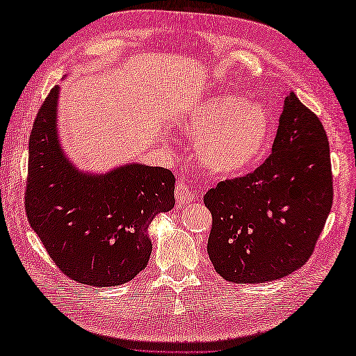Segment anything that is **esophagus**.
I'll return each instance as SVG.
<instances>
[{
  "label": "esophagus",
  "mask_w": 356,
  "mask_h": 356,
  "mask_svg": "<svg viewBox=\"0 0 356 356\" xmlns=\"http://www.w3.org/2000/svg\"><path fill=\"white\" fill-rule=\"evenodd\" d=\"M174 195H176V200L179 205H185V203H190L191 200H194V193L184 179H179L176 191H174Z\"/></svg>",
  "instance_id": "34e87169"
}]
</instances>
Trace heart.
Here are the masks:
<instances>
[{
  "mask_svg": "<svg viewBox=\"0 0 356 356\" xmlns=\"http://www.w3.org/2000/svg\"><path fill=\"white\" fill-rule=\"evenodd\" d=\"M179 130L194 139L195 156L222 176H241L266 157L274 139V120L257 101L229 93L211 95L185 110Z\"/></svg>",
  "mask_w": 356,
  "mask_h": 356,
  "instance_id": "1",
  "label": "heart"
}]
</instances>
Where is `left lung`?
I'll list each match as a JSON object with an SVG mask.
<instances>
[{
	"label": "left lung",
	"mask_w": 356,
	"mask_h": 356,
	"mask_svg": "<svg viewBox=\"0 0 356 356\" xmlns=\"http://www.w3.org/2000/svg\"><path fill=\"white\" fill-rule=\"evenodd\" d=\"M330 149L316 115L286 96L272 154L243 177L205 194L213 214L208 254L232 283H264L300 269L330 213Z\"/></svg>",
	"instance_id": "8db88e82"
}]
</instances>
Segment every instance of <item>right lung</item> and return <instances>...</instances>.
Here are the masks:
<instances>
[{"label": "right lung", "instance_id": "add662e5", "mask_svg": "<svg viewBox=\"0 0 356 356\" xmlns=\"http://www.w3.org/2000/svg\"><path fill=\"white\" fill-rule=\"evenodd\" d=\"M55 87L29 139L26 211L51 260L82 284L130 282L148 264L153 218L174 208V174L138 162L107 172L79 170L58 138Z\"/></svg>", "mask_w": 356, "mask_h": 356}]
</instances>
